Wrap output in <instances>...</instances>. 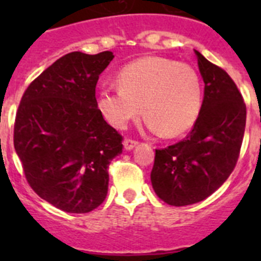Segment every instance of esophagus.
Returning <instances> with one entry per match:
<instances>
[{
	"mask_svg": "<svg viewBox=\"0 0 261 261\" xmlns=\"http://www.w3.org/2000/svg\"><path fill=\"white\" fill-rule=\"evenodd\" d=\"M123 145L125 150H132L133 147L137 146L138 142L135 141V140H130V138H125V140L123 141Z\"/></svg>",
	"mask_w": 261,
	"mask_h": 261,
	"instance_id": "esophagus-1",
	"label": "esophagus"
}]
</instances>
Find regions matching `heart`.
<instances>
[{
  "mask_svg": "<svg viewBox=\"0 0 261 261\" xmlns=\"http://www.w3.org/2000/svg\"><path fill=\"white\" fill-rule=\"evenodd\" d=\"M117 84L96 93L99 112L115 128H125L144 105L147 125L166 137H176L195 125L201 111V80L188 64L142 57L120 69Z\"/></svg>",
  "mask_w": 261,
  "mask_h": 261,
  "instance_id": "obj_1",
  "label": "heart"
}]
</instances>
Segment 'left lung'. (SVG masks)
<instances>
[{
  "mask_svg": "<svg viewBox=\"0 0 261 261\" xmlns=\"http://www.w3.org/2000/svg\"><path fill=\"white\" fill-rule=\"evenodd\" d=\"M204 100L184 140L156 149L150 179L159 199L174 206L205 200L230 176L238 161L246 128V105L227 73L199 50Z\"/></svg>",
  "mask_w": 261,
  "mask_h": 261,
  "instance_id": "1",
  "label": "left lung"
}]
</instances>
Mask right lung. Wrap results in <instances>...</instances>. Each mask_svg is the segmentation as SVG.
<instances>
[{
  "label": "right lung",
  "instance_id": "obj_1",
  "mask_svg": "<svg viewBox=\"0 0 261 261\" xmlns=\"http://www.w3.org/2000/svg\"><path fill=\"white\" fill-rule=\"evenodd\" d=\"M114 53L71 52L24 91L14 124V147L30 187L68 213H89L105 201L108 166L123 137L96 107L99 75Z\"/></svg>",
  "mask_w": 261,
  "mask_h": 261
}]
</instances>
